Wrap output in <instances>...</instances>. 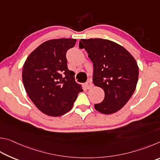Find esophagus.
Masks as SVG:
<instances>
[{
    "mask_svg": "<svg viewBox=\"0 0 160 160\" xmlns=\"http://www.w3.org/2000/svg\"><path fill=\"white\" fill-rule=\"evenodd\" d=\"M86 87H87V88L88 89V90H90V89H91L92 88V86H93V85H92V82L90 80H89V81H88V82H86Z\"/></svg>",
    "mask_w": 160,
    "mask_h": 160,
    "instance_id": "esophagus-1",
    "label": "esophagus"
}]
</instances>
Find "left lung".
Here are the masks:
<instances>
[{
    "mask_svg": "<svg viewBox=\"0 0 160 160\" xmlns=\"http://www.w3.org/2000/svg\"><path fill=\"white\" fill-rule=\"evenodd\" d=\"M94 66L93 84L104 91V99L94 105L99 112L112 114L124 107L133 94L138 80V63L122 46L104 39H82Z\"/></svg>",
    "mask_w": 160,
    "mask_h": 160,
    "instance_id": "1",
    "label": "left lung"
}]
</instances>
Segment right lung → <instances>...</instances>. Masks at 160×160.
<instances>
[{
  "label": "right lung",
  "mask_w": 160,
  "mask_h": 160,
  "mask_svg": "<svg viewBox=\"0 0 160 160\" xmlns=\"http://www.w3.org/2000/svg\"><path fill=\"white\" fill-rule=\"evenodd\" d=\"M75 39H55L42 43L29 54L22 68L25 91L42 113L60 116L72 109L82 85L68 69L66 54ZM63 73L64 75H62Z\"/></svg>",
  "instance_id": "right-lung-1"
}]
</instances>
